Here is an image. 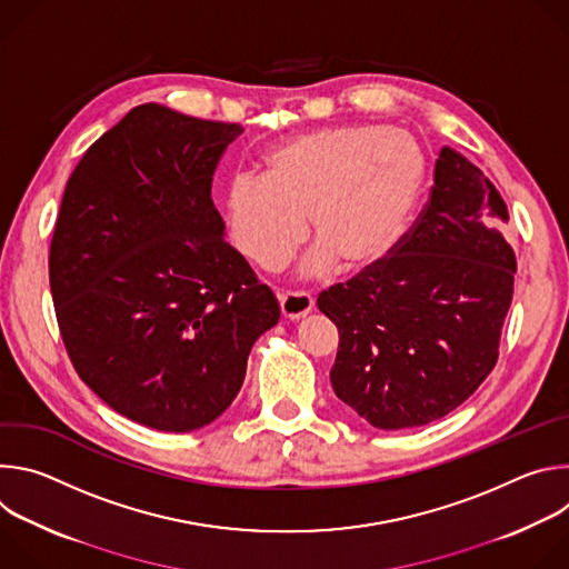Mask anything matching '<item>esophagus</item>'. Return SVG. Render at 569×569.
I'll return each mask as SVG.
<instances>
[{"mask_svg": "<svg viewBox=\"0 0 569 569\" xmlns=\"http://www.w3.org/2000/svg\"><path fill=\"white\" fill-rule=\"evenodd\" d=\"M279 306H281V315L286 319H299L303 315H308L315 306L312 297L306 292H279Z\"/></svg>", "mask_w": 569, "mask_h": 569, "instance_id": "obj_1", "label": "esophagus"}]
</instances>
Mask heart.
Wrapping results in <instances>:
<instances>
[{
    "label": "heart",
    "mask_w": 569,
    "mask_h": 569,
    "mask_svg": "<svg viewBox=\"0 0 569 569\" xmlns=\"http://www.w3.org/2000/svg\"><path fill=\"white\" fill-rule=\"evenodd\" d=\"M426 152L405 130L378 123L321 128L277 146L266 176L240 173L227 189L233 248L259 268H279L308 227L317 242L301 272L338 261L365 270L393 248L419 200Z\"/></svg>",
    "instance_id": "heart-1"
}]
</instances>
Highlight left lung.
I'll list each match as a JSON object with an SVG mask.
<instances>
[{"label": "left lung", "mask_w": 569, "mask_h": 569, "mask_svg": "<svg viewBox=\"0 0 569 569\" xmlns=\"http://www.w3.org/2000/svg\"><path fill=\"white\" fill-rule=\"evenodd\" d=\"M505 222L491 180L443 146L430 202L389 259L317 297L340 331L331 385L373 428L432 423L493 371L516 274Z\"/></svg>", "instance_id": "1"}]
</instances>
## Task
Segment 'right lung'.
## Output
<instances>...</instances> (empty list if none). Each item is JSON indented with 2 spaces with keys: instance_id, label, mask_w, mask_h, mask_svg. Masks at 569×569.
Wrapping results in <instances>:
<instances>
[{
  "instance_id": "add662e5",
  "label": "right lung",
  "mask_w": 569,
  "mask_h": 569,
  "mask_svg": "<svg viewBox=\"0 0 569 569\" xmlns=\"http://www.w3.org/2000/svg\"><path fill=\"white\" fill-rule=\"evenodd\" d=\"M240 132L143 103L88 148L64 187L49 252L62 342L80 380L152 430L216 421L281 315L224 242L211 200L218 159Z\"/></svg>"
}]
</instances>
